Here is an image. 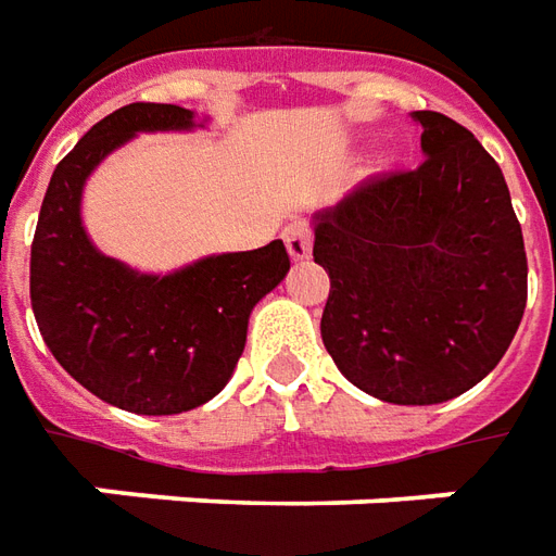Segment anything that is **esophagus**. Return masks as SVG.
I'll return each instance as SVG.
<instances>
[{"label": "esophagus", "instance_id": "obj_1", "mask_svg": "<svg viewBox=\"0 0 556 556\" xmlns=\"http://www.w3.org/2000/svg\"><path fill=\"white\" fill-rule=\"evenodd\" d=\"M282 240H286V250H289L291 258L304 262L306 255H309V247H313V231H309V225L304 219H294V223L286 225Z\"/></svg>", "mask_w": 556, "mask_h": 556}]
</instances>
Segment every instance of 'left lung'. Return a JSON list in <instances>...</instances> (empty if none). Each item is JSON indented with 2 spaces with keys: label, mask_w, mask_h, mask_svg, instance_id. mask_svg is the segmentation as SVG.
Returning a JSON list of instances; mask_svg holds the SVG:
<instances>
[{
  "label": "left lung",
  "mask_w": 556,
  "mask_h": 556,
  "mask_svg": "<svg viewBox=\"0 0 556 556\" xmlns=\"http://www.w3.org/2000/svg\"><path fill=\"white\" fill-rule=\"evenodd\" d=\"M425 162L379 174L316 213L331 277L321 340L361 391L442 403L506 355L527 306V252L503 170L476 135L415 111Z\"/></svg>",
  "instance_id": "left-lung-1"
}]
</instances>
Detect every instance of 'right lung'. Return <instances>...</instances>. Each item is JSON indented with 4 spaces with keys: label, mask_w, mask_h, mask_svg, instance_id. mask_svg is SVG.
<instances>
[{
    "label": "right lung",
    "mask_w": 556,
    "mask_h": 556,
    "mask_svg": "<svg viewBox=\"0 0 556 556\" xmlns=\"http://www.w3.org/2000/svg\"><path fill=\"white\" fill-rule=\"evenodd\" d=\"M180 104L135 102L108 114L50 177L29 262L38 331L62 370L111 406L138 415L189 413L231 379L252 306L289 274L282 240L207 255L174 274H138L92 247L80 198L108 153L138 131H189Z\"/></svg>",
    "instance_id": "add662e5"
}]
</instances>
